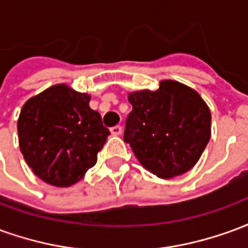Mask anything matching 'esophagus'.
<instances>
[{"label": "esophagus", "mask_w": 248, "mask_h": 248, "mask_svg": "<svg viewBox=\"0 0 248 248\" xmlns=\"http://www.w3.org/2000/svg\"><path fill=\"white\" fill-rule=\"evenodd\" d=\"M110 131H111V134L113 135H121L122 134V126L117 124V126L111 127V129H110Z\"/></svg>", "instance_id": "1"}]
</instances>
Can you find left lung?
I'll use <instances>...</instances> for the list:
<instances>
[{"mask_svg": "<svg viewBox=\"0 0 248 248\" xmlns=\"http://www.w3.org/2000/svg\"><path fill=\"white\" fill-rule=\"evenodd\" d=\"M129 102L124 140L142 166L159 178L188 171L211 135V114L201 95L177 81H162L155 92L130 93Z\"/></svg>", "mask_w": 248, "mask_h": 248, "instance_id": "1", "label": "left lung"}]
</instances>
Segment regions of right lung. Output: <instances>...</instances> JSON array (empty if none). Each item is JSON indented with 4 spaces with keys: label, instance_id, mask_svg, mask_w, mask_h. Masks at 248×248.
Wrapping results in <instances>:
<instances>
[{
    "label": "right lung",
    "instance_id": "obj_1",
    "mask_svg": "<svg viewBox=\"0 0 248 248\" xmlns=\"http://www.w3.org/2000/svg\"><path fill=\"white\" fill-rule=\"evenodd\" d=\"M89 102L85 93L56 85L24 105L17 124L19 149L44 182L69 187L95 165L110 131Z\"/></svg>",
    "mask_w": 248,
    "mask_h": 248
}]
</instances>
